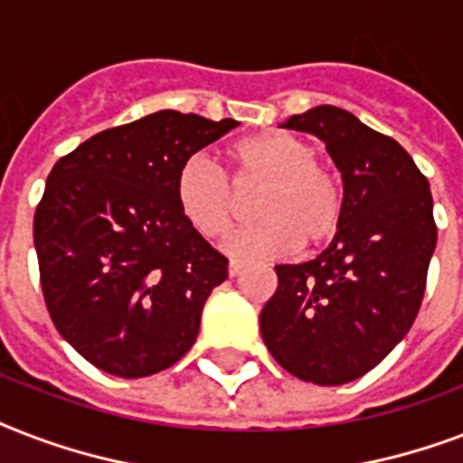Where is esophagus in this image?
I'll list each match as a JSON object with an SVG mask.
<instances>
[{"label": "esophagus", "mask_w": 463, "mask_h": 463, "mask_svg": "<svg viewBox=\"0 0 463 463\" xmlns=\"http://www.w3.org/2000/svg\"><path fill=\"white\" fill-rule=\"evenodd\" d=\"M242 269H245V264H242V261L231 260V264H228V274L238 276V274H242Z\"/></svg>", "instance_id": "obj_1"}]
</instances>
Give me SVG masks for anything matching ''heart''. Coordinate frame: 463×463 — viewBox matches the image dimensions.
Returning a JSON list of instances; mask_svg holds the SVG:
<instances>
[{
	"instance_id": "1",
	"label": "heart",
	"mask_w": 463,
	"mask_h": 463,
	"mask_svg": "<svg viewBox=\"0 0 463 463\" xmlns=\"http://www.w3.org/2000/svg\"><path fill=\"white\" fill-rule=\"evenodd\" d=\"M231 177L203 156L182 160L175 175V202L182 218L203 238H223L238 223L245 199L260 186L254 213L261 218L223 242L225 252L245 260H281L303 242L329 245L345 213L344 187L317 148L290 132L245 137L228 148Z\"/></svg>"
}]
</instances>
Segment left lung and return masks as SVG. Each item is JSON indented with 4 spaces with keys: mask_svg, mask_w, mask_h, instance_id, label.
Returning a JSON list of instances; mask_svg holds the SVG:
<instances>
[{
    "mask_svg": "<svg viewBox=\"0 0 463 463\" xmlns=\"http://www.w3.org/2000/svg\"><path fill=\"white\" fill-rule=\"evenodd\" d=\"M324 141L344 180L341 231L315 260L279 264L261 338L298 380L334 387L370 373L409 334L438 242L430 184L392 137L319 105L283 122Z\"/></svg>",
    "mask_w": 463,
    "mask_h": 463,
    "instance_id": "left-lung-1",
    "label": "left lung"
}]
</instances>
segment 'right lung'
<instances>
[{"mask_svg": "<svg viewBox=\"0 0 463 463\" xmlns=\"http://www.w3.org/2000/svg\"><path fill=\"white\" fill-rule=\"evenodd\" d=\"M235 127L160 110L90 137L47 175L33 221L47 312L103 373L148 377L196 341L228 260L182 218L175 175Z\"/></svg>", "mask_w": 463, "mask_h": 463, "instance_id": "1", "label": "right lung"}]
</instances>
